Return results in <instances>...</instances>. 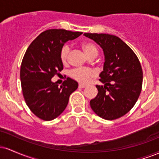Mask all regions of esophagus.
<instances>
[{
  "instance_id": "34e87169",
  "label": "esophagus",
  "mask_w": 159,
  "mask_h": 159,
  "mask_svg": "<svg viewBox=\"0 0 159 159\" xmlns=\"http://www.w3.org/2000/svg\"><path fill=\"white\" fill-rule=\"evenodd\" d=\"M78 87H79V88H85V87H87V86L84 84H80L78 85Z\"/></svg>"
}]
</instances>
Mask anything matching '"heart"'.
Listing matches in <instances>:
<instances>
[{"instance_id": "1", "label": "heart", "mask_w": 159, "mask_h": 159, "mask_svg": "<svg viewBox=\"0 0 159 159\" xmlns=\"http://www.w3.org/2000/svg\"><path fill=\"white\" fill-rule=\"evenodd\" d=\"M82 49L84 52L87 57H90L93 55L97 56L98 54V48L94 44L90 43H84L82 45ZM69 52V47L68 45H64L63 48L61 49V60L63 63H65L67 61V57ZM71 78L76 80L78 82L85 84L89 81L91 78L95 76V72L93 70L89 69H72L69 73Z\"/></svg>"}]
</instances>
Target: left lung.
Returning <instances> with one entry per match:
<instances>
[{
  "label": "left lung",
  "instance_id": "obj_1",
  "mask_svg": "<svg viewBox=\"0 0 159 159\" xmlns=\"http://www.w3.org/2000/svg\"><path fill=\"white\" fill-rule=\"evenodd\" d=\"M102 48L103 71L96 85L98 94L90 100L96 114L107 120L121 117L132 108L143 82L141 66L134 52L117 36L106 34H84Z\"/></svg>",
  "mask_w": 159,
  "mask_h": 159
}]
</instances>
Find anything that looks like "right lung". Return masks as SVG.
<instances>
[{
    "instance_id": "obj_1",
    "label": "right lung",
    "mask_w": 159,
    "mask_h": 159,
    "mask_svg": "<svg viewBox=\"0 0 159 159\" xmlns=\"http://www.w3.org/2000/svg\"><path fill=\"white\" fill-rule=\"evenodd\" d=\"M83 33L50 29L41 33L27 48L21 62L20 78L24 98L30 111L49 121L60 116L77 90V81L67 78L63 85L52 81L63 69L61 52L65 43Z\"/></svg>"
}]
</instances>
